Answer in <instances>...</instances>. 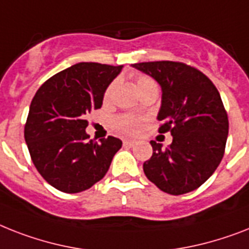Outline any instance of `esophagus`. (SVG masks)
<instances>
[{"label": "esophagus", "instance_id": "1", "mask_svg": "<svg viewBox=\"0 0 249 249\" xmlns=\"http://www.w3.org/2000/svg\"><path fill=\"white\" fill-rule=\"evenodd\" d=\"M124 145H126V147H133V145L135 144L134 141H124Z\"/></svg>", "mask_w": 249, "mask_h": 249}]
</instances>
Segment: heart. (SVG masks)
Segmentation results:
<instances>
[{"instance_id": "heart-1", "label": "heart", "mask_w": 249, "mask_h": 249, "mask_svg": "<svg viewBox=\"0 0 249 249\" xmlns=\"http://www.w3.org/2000/svg\"><path fill=\"white\" fill-rule=\"evenodd\" d=\"M135 84H137V88H138L139 92L148 89V88H155V89H157L156 82L152 78L143 75V74L135 75ZM115 87H116V80L111 83L108 88L106 89V93H105V98L106 100L110 98L112 92H114ZM142 123V119L133 116V115H120V116H118L114 120L115 128L118 129L120 133H123V134H135V133H138L141 130Z\"/></svg>"}]
</instances>
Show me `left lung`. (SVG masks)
<instances>
[{
  "label": "left lung",
  "instance_id": "8db88e82",
  "mask_svg": "<svg viewBox=\"0 0 249 249\" xmlns=\"http://www.w3.org/2000/svg\"><path fill=\"white\" fill-rule=\"evenodd\" d=\"M162 88L160 133L170 131L169 148L151 141L153 153L143 163L149 181L169 195L199 188L223 160L229 120L215 84L198 69L179 61L134 64Z\"/></svg>",
  "mask_w": 249,
  "mask_h": 249
}]
</instances>
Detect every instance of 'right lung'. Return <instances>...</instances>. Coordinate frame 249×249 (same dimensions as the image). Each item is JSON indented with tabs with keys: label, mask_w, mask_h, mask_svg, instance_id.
Listing matches in <instances>:
<instances>
[{
	"label": "right lung",
	"mask_w": 249,
	"mask_h": 249,
	"mask_svg": "<svg viewBox=\"0 0 249 249\" xmlns=\"http://www.w3.org/2000/svg\"><path fill=\"white\" fill-rule=\"evenodd\" d=\"M123 65L79 62L54 74L34 94L24 137L43 179L65 193L89 189L106 175L120 139L100 143L86 133L87 115L102 106L104 93Z\"/></svg>",
	"instance_id": "obj_1"
}]
</instances>
